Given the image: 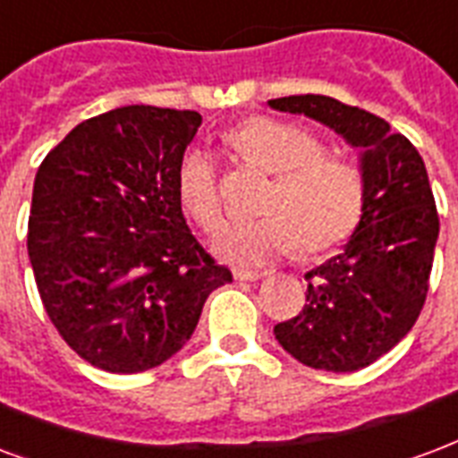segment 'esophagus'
<instances>
[{
  "mask_svg": "<svg viewBox=\"0 0 458 458\" xmlns=\"http://www.w3.org/2000/svg\"><path fill=\"white\" fill-rule=\"evenodd\" d=\"M267 270H243V267H239V270H233V277L236 280H246V282H256V280H263V277H267Z\"/></svg>",
  "mask_w": 458,
  "mask_h": 458,
  "instance_id": "esophagus-1",
  "label": "esophagus"
}]
</instances>
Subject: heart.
Masks as SVG:
<instances>
[{"instance_id":"1","label":"heart","mask_w":458,"mask_h":458,"mask_svg":"<svg viewBox=\"0 0 458 458\" xmlns=\"http://www.w3.org/2000/svg\"><path fill=\"white\" fill-rule=\"evenodd\" d=\"M243 159L275 176L266 215L229 225L215 242L236 266H260L301 246L321 253L340 243L360 222L364 176L357 164L333 157L311 130L287 120L253 118L229 135ZM178 200L205 232L222 225V202L208 151L191 147L178 161Z\"/></svg>"}]
</instances>
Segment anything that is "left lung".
Instances as JSON below:
<instances>
[{"instance_id":"8db88e82","label":"left lung","mask_w":458,"mask_h":458,"mask_svg":"<svg viewBox=\"0 0 458 458\" xmlns=\"http://www.w3.org/2000/svg\"><path fill=\"white\" fill-rule=\"evenodd\" d=\"M267 106L318 120L360 149V225L343 253L304 275L299 316L275 326L277 343L301 364L357 372L408 335L428 297L439 216L425 161L386 120L331 96H284Z\"/></svg>"}]
</instances>
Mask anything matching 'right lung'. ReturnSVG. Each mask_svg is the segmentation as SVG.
Returning a JSON list of instances; mask_svg holds the SVG:
<instances>
[{"mask_svg":"<svg viewBox=\"0 0 458 458\" xmlns=\"http://www.w3.org/2000/svg\"><path fill=\"white\" fill-rule=\"evenodd\" d=\"M195 111L125 106L79 123L36 174L29 258L47 316L81 360L113 374L159 367L232 282L185 225L178 161Z\"/></svg>","mask_w":458,"mask_h":458,"instance_id":"obj_1","label":"right lung"}]
</instances>
